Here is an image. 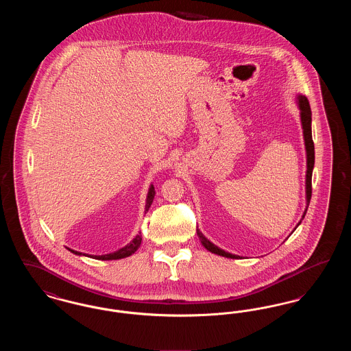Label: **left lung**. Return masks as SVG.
<instances>
[{"label":"left lung","mask_w":351,"mask_h":351,"mask_svg":"<svg viewBox=\"0 0 351 351\" xmlns=\"http://www.w3.org/2000/svg\"><path fill=\"white\" fill-rule=\"evenodd\" d=\"M296 104H298V106L300 109L301 126H302L304 145H305V151H306V175H305V199H306V206H305V210L302 213L300 222L298 223V226H299L301 221H302V218L305 217V215H306L308 205H309L311 197H312V172H313V167H315V145H313V139H312V112H311L309 101H308L305 96L298 95ZM196 232H197V235L200 238L202 246L206 250L210 251L213 254L221 255V256H225V258H232V259H238L239 258L235 254H230L228 251L219 249L215 243H212L208 238H205L204 234L201 233L199 229H196Z\"/></svg>","instance_id":"8db88e82"}]
</instances>
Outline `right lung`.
Segmentation results:
<instances>
[{"mask_svg":"<svg viewBox=\"0 0 351 351\" xmlns=\"http://www.w3.org/2000/svg\"><path fill=\"white\" fill-rule=\"evenodd\" d=\"M154 196H155V188H154V185L151 184L150 188H149V193H147V199H146L145 213L149 212L151 204H152V200H154ZM141 242H142V235L139 233L138 235H135V238H134L133 241H132L130 243H128L125 247L114 251V252H110V254H105V255H89V254H83V252H80V251L72 250V249H68V250L71 251V252H73V254H76V255L89 256V258L99 259V261H116V259H122V258L130 256L132 254H134L135 251L139 249Z\"/></svg>","mask_w":351,"mask_h":351,"instance_id":"right-lung-1","label":"right lung"}]
</instances>
